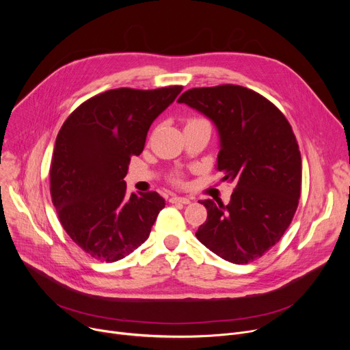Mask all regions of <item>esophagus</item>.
<instances>
[{
  "instance_id": "esophagus-1",
  "label": "esophagus",
  "mask_w": 350,
  "mask_h": 350,
  "mask_svg": "<svg viewBox=\"0 0 350 350\" xmlns=\"http://www.w3.org/2000/svg\"><path fill=\"white\" fill-rule=\"evenodd\" d=\"M170 203L173 204H190L191 200L187 198V197H178V196H173L170 198Z\"/></svg>"
}]
</instances>
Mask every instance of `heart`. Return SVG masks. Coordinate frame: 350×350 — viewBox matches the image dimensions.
Masks as SVG:
<instances>
[{"mask_svg": "<svg viewBox=\"0 0 350 350\" xmlns=\"http://www.w3.org/2000/svg\"><path fill=\"white\" fill-rule=\"evenodd\" d=\"M193 120H198V119H193ZM193 120H190V122H193ZM172 181L174 183V185H181V183H183L181 174H174V176L172 177Z\"/></svg>", "mask_w": 350, "mask_h": 350, "instance_id": "1", "label": "heart"}]
</instances>
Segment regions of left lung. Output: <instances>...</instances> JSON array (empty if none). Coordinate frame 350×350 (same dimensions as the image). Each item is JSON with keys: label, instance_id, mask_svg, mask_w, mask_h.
<instances>
[{"label": "left lung", "instance_id": "8db88e82", "mask_svg": "<svg viewBox=\"0 0 350 350\" xmlns=\"http://www.w3.org/2000/svg\"><path fill=\"white\" fill-rule=\"evenodd\" d=\"M177 102L214 122L217 170L235 186L227 206L201 201L207 219L196 237L232 264L260 258L281 240L301 197L302 160L289 122L262 95L238 85L193 88Z\"/></svg>", "mask_w": 350, "mask_h": 350}]
</instances>
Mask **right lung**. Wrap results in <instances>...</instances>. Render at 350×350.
Returning <instances> with one entry per match:
<instances>
[{
    "label": "right lung",
    "mask_w": 350,
    "mask_h": 350,
    "mask_svg": "<svg viewBox=\"0 0 350 350\" xmlns=\"http://www.w3.org/2000/svg\"><path fill=\"white\" fill-rule=\"evenodd\" d=\"M183 86L119 88L78 106L62 124L51 161V197L68 235L89 256L115 262L149 238L164 198L127 196L124 176L153 120Z\"/></svg>",
    "instance_id": "right-lung-1"
}]
</instances>
